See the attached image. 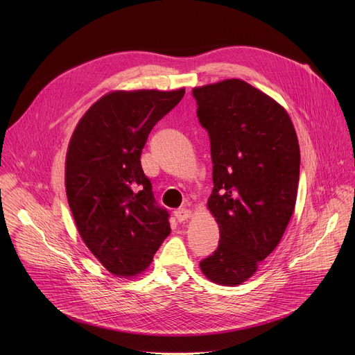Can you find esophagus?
I'll return each instance as SVG.
<instances>
[{
    "label": "esophagus",
    "instance_id": "34e87169",
    "mask_svg": "<svg viewBox=\"0 0 355 355\" xmlns=\"http://www.w3.org/2000/svg\"><path fill=\"white\" fill-rule=\"evenodd\" d=\"M174 215H175V218H177L180 222H184V220H187V219L191 218L192 212H191L189 209H187V208H178V209L174 212Z\"/></svg>",
    "mask_w": 355,
    "mask_h": 355
}]
</instances>
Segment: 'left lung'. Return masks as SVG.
I'll return each mask as SVG.
<instances>
[{
  "label": "left lung",
  "instance_id": "left-lung-1",
  "mask_svg": "<svg viewBox=\"0 0 355 355\" xmlns=\"http://www.w3.org/2000/svg\"><path fill=\"white\" fill-rule=\"evenodd\" d=\"M192 95L211 141L208 208L220 233L218 248L199 267L216 284L239 285L274 251L293 214L297 137L286 111L245 81L225 80Z\"/></svg>",
  "mask_w": 355,
  "mask_h": 355
}]
</instances>
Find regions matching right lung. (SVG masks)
<instances>
[{
  "instance_id": "add662e5",
  "label": "right lung",
  "mask_w": 355,
  "mask_h": 355,
  "mask_svg": "<svg viewBox=\"0 0 355 355\" xmlns=\"http://www.w3.org/2000/svg\"><path fill=\"white\" fill-rule=\"evenodd\" d=\"M177 91H115L78 122L66 157V192L80 236L110 272L144 271L170 234V214L144 175L148 133L182 99Z\"/></svg>"
}]
</instances>
